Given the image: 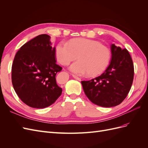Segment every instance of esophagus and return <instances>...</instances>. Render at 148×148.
I'll return each instance as SVG.
<instances>
[{
	"mask_svg": "<svg viewBox=\"0 0 148 148\" xmlns=\"http://www.w3.org/2000/svg\"><path fill=\"white\" fill-rule=\"evenodd\" d=\"M73 78H75V79H77L78 80V81H81V80H82V79L81 78H79V77H77V76H75V75H73Z\"/></svg>",
	"mask_w": 148,
	"mask_h": 148,
	"instance_id": "1",
	"label": "esophagus"
}]
</instances>
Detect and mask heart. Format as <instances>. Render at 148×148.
Masks as SVG:
<instances>
[{"label": "heart", "mask_w": 148, "mask_h": 148, "mask_svg": "<svg viewBox=\"0 0 148 148\" xmlns=\"http://www.w3.org/2000/svg\"><path fill=\"white\" fill-rule=\"evenodd\" d=\"M57 60L62 65H69L77 59L70 66V70L76 75L83 76L88 73L95 77L102 73L109 65L111 51L109 47L95 40L77 38L68 44L60 42L56 48Z\"/></svg>", "instance_id": "b5f03b06"}]
</instances>
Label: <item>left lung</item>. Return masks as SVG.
Listing matches in <instances>:
<instances>
[{"label":"left lung","instance_id":"8db88e82","mask_svg":"<svg viewBox=\"0 0 148 148\" xmlns=\"http://www.w3.org/2000/svg\"><path fill=\"white\" fill-rule=\"evenodd\" d=\"M112 59L101 75L82 81L85 95L92 103L104 107L119 105L130 90L134 77L132 57L126 49L110 46Z\"/></svg>","mask_w":148,"mask_h":148}]
</instances>
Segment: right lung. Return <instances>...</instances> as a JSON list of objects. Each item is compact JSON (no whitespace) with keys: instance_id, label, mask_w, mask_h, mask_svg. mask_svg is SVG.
I'll list each match as a JSON object with an SVG mask.
<instances>
[{"instance_id":"right-lung-1","label":"right lung","mask_w":148,"mask_h":148,"mask_svg":"<svg viewBox=\"0 0 148 148\" xmlns=\"http://www.w3.org/2000/svg\"><path fill=\"white\" fill-rule=\"evenodd\" d=\"M43 34L22 46L13 60L12 82L20 99L36 109L52 105L61 95L56 76L62 69L56 64V48Z\"/></svg>"}]
</instances>
